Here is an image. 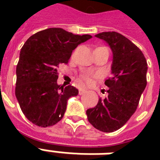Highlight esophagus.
Here are the masks:
<instances>
[{"label": "esophagus", "mask_w": 160, "mask_h": 160, "mask_svg": "<svg viewBox=\"0 0 160 160\" xmlns=\"http://www.w3.org/2000/svg\"><path fill=\"white\" fill-rule=\"evenodd\" d=\"M85 92H86V90H85V89H83V88H80V89H79V95H81Z\"/></svg>", "instance_id": "esophagus-1"}]
</instances>
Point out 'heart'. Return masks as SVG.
Listing matches in <instances>:
<instances>
[{"mask_svg": "<svg viewBox=\"0 0 160 160\" xmlns=\"http://www.w3.org/2000/svg\"><path fill=\"white\" fill-rule=\"evenodd\" d=\"M94 77H95V75H91V74H84V75H82V76H81L82 80H84L85 82L87 83V84L91 82V80H92V79Z\"/></svg>", "mask_w": 160, "mask_h": 160, "instance_id": "heart-1", "label": "heart"}]
</instances>
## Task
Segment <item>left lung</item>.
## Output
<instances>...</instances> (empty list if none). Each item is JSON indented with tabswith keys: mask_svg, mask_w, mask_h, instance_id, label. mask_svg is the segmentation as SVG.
I'll return each mask as SVG.
<instances>
[{
	"mask_svg": "<svg viewBox=\"0 0 160 160\" xmlns=\"http://www.w3.org/2000/svg\"><path fill=\"white\" fill-rule=\"evenodd\" d=\"M113 52L112 76L105 81L108 96L86 110L88 120L102 132L120 129L136 110L147 85L146 59L142 51L121 34L108 31L95 35Z\"/></svg>",
	"mask_w": 160,
	"mask_h": 160,
	"instance_id": "1",
	"label": "left lung"
}]
</instances>
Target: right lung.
<instances>
[{"instance_id":"obj_1","label":"right lung","mask_w":160,"mask_h":160,"mask_svg":"<svg viewBox=\"0 0 160 160\" xmlns=\"http://www.w3.org/2000/svg\"><path fill=\"white\" fill-rule=\"evenodd\" d=\"M90 38V35L49 28L34 34L24 44L16 65V96L25 116L34 124L46 128L63 118L67 100L79 91L72 85H58L57 69Z\"/></svg>"}]
</instances>
